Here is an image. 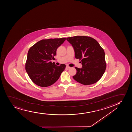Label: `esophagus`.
I'll return each instance as SVG.
<instances>
[{"mask_svg": "<svg viewBox=\"0 0 132 132\" xmlns=\"http://www.w3.org/2000/svg\"><path fill=\"white\" fill-rule=\"evenodd\" d=\"M71 68V67H69V66H68V65L66 66V68H68V69H69V68Z\"/></svg>", "mask_w": 132, "mask_h": 132, "instance_id": "1", "label": "esophagus"}]
</instances>
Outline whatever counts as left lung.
I'll return each instance as SVG.
<instances>
[{"mask_svg":"<svg viewBox=\"0 0 132 132\" xmlns=\"http://www.w3.org/2000/svg\"><path fill=\"white\" fill-rule=\"evenodd\" d=\"M66 39L74 48L76 58L81 60L82 65L81 68H75L77 73L73 79L84 85L98 81L106 68L105 53L99 43L86 36L68 37Z\"/></svg>","mask_w":132,"mask_h":132,"instance_id":"obj_1","label":"left lung"}]
</instances>
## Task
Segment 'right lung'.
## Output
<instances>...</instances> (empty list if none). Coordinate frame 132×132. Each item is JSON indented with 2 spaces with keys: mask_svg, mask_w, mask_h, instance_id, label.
I'll list each match as a JSON object with an SVG mask.
<instances>
[{
  "mask_svg": "<svg viewBox=\"0 0 132 132\" xmlns=\"http://www.w3.org/2000/svg\"><path fill=\"white\" fill-rule=\"evenodd\" d=\"M66 39H42L30 47L25 63V70L31 81L38 86L46 87L59 79L66 65L57 66L51 61L54 59L56 50Z\"/></svg>",
  "mask_w": 132,
  "mask_h": 132,
  "instance_id": "1",
  "label": "right lung"
}]
</instances>
